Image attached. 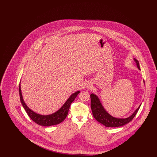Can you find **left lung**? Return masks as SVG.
Listing matches in <instances>:
<instances>
[{"label":"left lung","mask_w":157,"mask_h":157,"mask_svg":"<svg viewBox=\"0 0 157 157\" xmlns=\"http://www.w3.org/2000/svg\"><path fill=\"white\" fill-rule=\"evenodd\" d=\"M134 60L135 62L136 63L137 67L140 70L138 60L135 58H134ZM144 83L145 82H144ZM90 97L91 100L90 108L94 117L98 122L103 124L106 127H122L129 123L134 118L141 105L140 104L139 107L129 117L125 118H119L112 117L109 113L106 112V111L105 109L104 106L101 104L99 98L96 95H95L94 94H91Z\"/></svg>","instance_id":"1"}]
</instances>
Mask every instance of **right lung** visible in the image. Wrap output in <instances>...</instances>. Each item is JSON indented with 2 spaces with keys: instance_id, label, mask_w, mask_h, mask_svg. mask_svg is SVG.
Returning a JSON list of instances; mask_svg holds the SVG:
<instances>
[{
  "instance_id": "right-lung-1",
  "label": "right lung",
  "mask_w": 157,
  "mask_h": 157,
  "mask_svg": "<svg viewBox=\"0 0 157 157\" xmlns=\"http://www.w3.org/2000/svg\"><path fill=\"white\" fill-rule=\"evenodd\" d=\"M19 92L21 102L22 103L23 107L24 108L26 112L28 113V116L30 117L31 120L34 121L35 123H36L39 125L44 126V127H50L52 125H55L59 124L60 122L63 121L67 117L71 104L75 100V98L76 97V96L80 93V91L78 90L75 92V93L72 94L67 99L65 103L63 105L62 107L56 112H54L50 115H44L33 111L25 104L23 99L21 88V83L19 84Z\"/></svg>"
}]
</instances>
